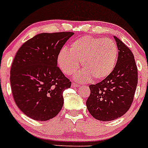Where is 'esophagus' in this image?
<instances>
[{
  "mask_svg": "<svg viewBox=\"0 0 148 148\" xmlns=\"http://www.w3.org/2000/svg\"><path fill=\"white\" fill-rule=\"evenodd\" d=\"M78 87V84L72 83V84H71V87H72V88H75V87Z\"/></svg>",
  "mask_w": 148,
  "mask_h": 148,
  "instance_id": "obj_1",
  "label": "esophagus"
}]
</instances>
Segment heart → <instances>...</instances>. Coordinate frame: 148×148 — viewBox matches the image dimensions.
I'll list each match as a JSON object with an SVG mask.
<instances>
[{
	"mask_svg": "<svg viewBox=\"0 0 148 148\" xmlns=\"http://www.w3.org/2000/svg\"><path fill=\"white\" fill-rule=\"evenodd\" d=\"M118 58L117 46L110 38L84 36L73 41L67 51L62 49L57 58L58 65L63 73L73 75L79 68L82 69L74 76L75 80L87 82L104 79L110 75Z\"/></svg>",
	"mask_w": 148,
	"mask_h": 148,
	"instance_id": "b5f03b06",
	"label": "heart"
}]
</instances>
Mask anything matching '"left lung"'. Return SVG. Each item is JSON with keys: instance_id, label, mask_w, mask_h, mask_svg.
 I'll return each mask as SVG.
<instances>
[{"instance_id": "8db88e82", "label": "left lung", "mask_w": 148, "mask_h": 148, "mask_svg": "<svg viewBox=\"0 0 148 148\" xmlns=\"http://www.w3.org/2000/svg\"><path fill=\"white\" fill-rule=\"evenodd\" d=\"M119 49L114 70L102 82L89 86L90 95L86 101L92 117L108 121L127 113L133 102L138 83V71L134 56L129 48L116 36Z\"/></svg>"}]
</instances>
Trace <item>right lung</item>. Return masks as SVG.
Wrapping results in <instances>:
<instances>
[{"label":"right lung","mask_w":148,"mask_h":148,"mask_svg":"<svg viewBox=\"0 0 148 148\" xmlns=\"http://www.w3.org/2000/svg\"><path fill=\"white\" fill-rule=\"evenodd\" d=\"M74 32L38 34L15 55L10 83L15 104L36 121L54 118L64 104L63 92L71 82L57 66L60 50Z\"/></svg>","instance_id":"1"}]
</instances>
